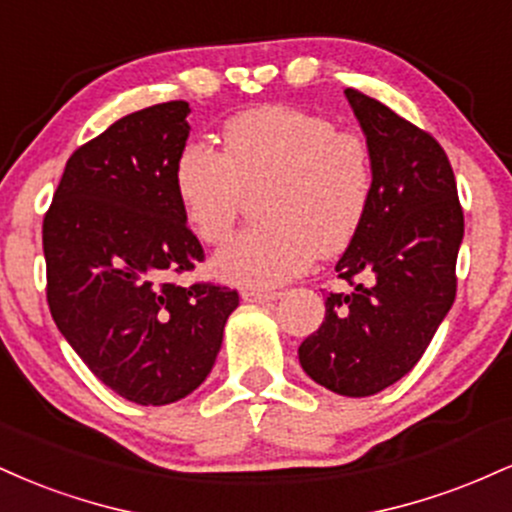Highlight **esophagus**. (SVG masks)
Instances as JSON below:
<instances>
[{
  "label": "esophagus",
  "instance_id": "34e87169",
  "mask_svg": "<svg viewBox=\"0 0 512 512\" xmlns=\"http://www.w3.org/2000/svg\"><path fill=\"white\" fill-rule=\"evenodd\" d=\"M240 296H243V301H248V303H269V301H276V298H279L281 293L279 291L243 289V291H240Z\"/></svg>",
  "mask_w": 512,
  "mask_h": 512
}]
</instances>
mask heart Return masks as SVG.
Masks as SVG:
<instances>
[{"instance_id": "obj_1", "label": "heart", "mask_w": 512, "mask_h": 512, "mask_svg": "<svg viewBox=\"0 0 512 512\" xmlns=\"http://www.w3.org/2000/svg\"><path fill=\"white\" fill-rule=\"evenodd\" d=\"M223 149L187 144L173 168L182 214L199 240L231 238L245 195H260L264 223L214 260L223 281L274 289L337 255L358 236L375 187L373 149L358 129L293 105H260L223 125Z\"/></svg>"}]
</instances>
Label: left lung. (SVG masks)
Here are the masks:
<instances>
[{
	"label": "left lung",
	"mask_w": 512,
	"mask_h": 512,
	"mask_svg": "<svg viewBox=\"0 0 512 512\" xmlns=\"http://www.w3.org/2000/svg\"><path fill=\"white\" fill-rule=\"evenodd\" d=\"M344 93L373 149V199L337 262L339 279L356 289L327 296L325 320L298 358L317 385L368 397L419 363L452 308L464 214L443 146L385 103ZM356 275L369 284L356 285Z\"/></svg>",
	"instance_id": "left-lung-1"
}]
</instances>
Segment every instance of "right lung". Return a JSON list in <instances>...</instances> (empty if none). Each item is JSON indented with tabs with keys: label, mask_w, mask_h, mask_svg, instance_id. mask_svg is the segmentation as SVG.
<instances>
[{
	"label": "right lung",
	"mask_w": 512,
	"mask_h": 512,
	"mask_svg": "<svg viewBox=\"0 0 512 512\" xmlns=\"http://www.w3.org/2000/svg\"><path fill=\"white\" fill-rule=\"evenodd\" d=\"M187 115L185 101L151 105L79 146L43 219L57 330L98 380L144 407L204 383L238 308L228 286L170 281L204 262L173 182Z\"/></svg>",
	"instance_id": "add662e5"
}]
</instances>
